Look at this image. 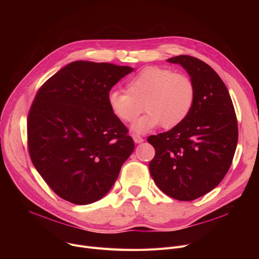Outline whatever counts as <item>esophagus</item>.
<instances>
[{
  "instance_id": "34e87169",
  "label": "esophagus",
  "mask_w": 259,
  "mask_h": 259,
  "mask_svg": "<svg viewBox=\"0 0 259 259\" xmlns=\"http://www.w3.org/2000/svg\"><path fill=\"white\" fill-rule=\"evenodd\" d=\"M132 139L134 141V143L137 144H141L144 142V139L142 137H140V135H137V134H132Z\"/></svg>"
}]
</instances>
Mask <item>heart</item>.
<instances>
[{
    "instance_id": "heart-1",
    "label": "heart",
    "mask_w": 259,
    "mask_h": 259,
    "mask_svg": "<svg viewBox=\"0 0 259 259\" xmlns=\"http://www.w3.org/2000/svg\"><path fill=\"white\" fill-rule=\"evenodd\" d=\"M195 86L187 74L167 68H144L125 85V92L111 91L108 106L121 122H131L144 110L147 112L131 126L133 132L147 133L158 125L171 129L179 126L191 111Z\"/></svg>"
}]
</instances>
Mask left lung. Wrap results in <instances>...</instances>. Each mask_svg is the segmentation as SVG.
Here are the masks:
<instances>
[{"instance_id": "left-lung-1", "label": "left lung", "mask_w": 259, "mask_h": 259, "mask_svg": "<svg viewBox=\"0 0 259 259\" xmlns=\"http://www.w3.org/2000/svg\"><path fill=\"white\" fill-rule=\"evenodd\" d=\"M167 61L187 70L195 100L179 126L148 138L155 149L149 170L165 194L190 201L210 192L225 178L237 146V119L226 85L208 64L189 56Z\"/></svg>"}]
</instances>
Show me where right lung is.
I'll return each mask as SVG.
<instances>
[{
	"instance_id": "obj_1",
	"label": "right lung",
	"mask_w": 259,
	"mask_h": 259,
	"mask_svg": "<svg viewBox=\"0 0 259 259\" xmlns=\"http://www.w3.org/2000/svg\"><path fill=\"white\" fill-rule=\"evenodd\" d=\"M133 68L76 61L48 78L27 119L32 164L52 191L75 205L104 197L134 150L108 94Z\"/></svg>"
}]
</instances>
